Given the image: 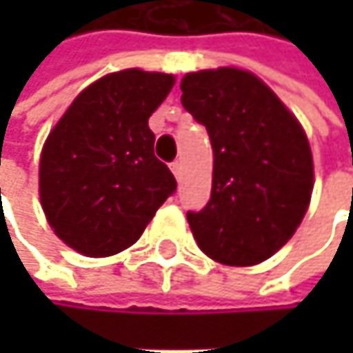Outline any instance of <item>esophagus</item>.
Wrapping results in <instances>:
<instances>
[{
    "label": "esophagus",
    "instance_id": "1",
    "mask_svg": "<svg viewBox=\"0 0 353 353\" xmlns=\"http://www.w3.org/2000/svg\"><path fill=\"white\" fill-rule=\"evenodd\" d=\"M172 172H174V176H176L177 179L181 177V161H174V163H172Z\"/></svg>",
    "mask_w": 353,
    "mask_h": 353
}]
</instances>
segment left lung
I'll list each match as a JSON object with an SVG mask.
<instances>
[{"label": "left lung", "instance_id": "8db88e82", "mask_svg": "<svg viewBox=\"0 0 353 353\" xmlns=\"http://www.w3.org/2000/svg\"><path fill=\"white\" fill-rule=\"evenodd\" d=\"M181 104L204 124L214 168L210 200L188 212L200 249L227 265L274 255L299 229L313 194V155L294 114L253 73H188Z\"/></svg>", "mask_w": 353, "mask_h": 353}]
</instances>
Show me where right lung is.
<instances>
[{
    "label": "right lung",
    "instance_id": "1",
    "mask_svg": "<svg viewBox=\"0 0 353 353\" xmlns=\"http://www.w3.org/2000/svg\"><path fill=\"white\" fill-rule=\"evenodd\" d=\"M174 83L168 73H110L85 88L50 130L38 170L40 204L71 249L90 257L120 253L176 192L149 128Z\"/></svg>",
    "mask_w": 353,
    "mask_h": 353
}]
</instances>
